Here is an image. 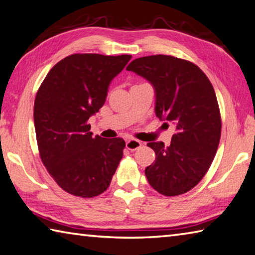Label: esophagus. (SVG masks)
<instances>
[{"mask_svg": "<svg viewBox=\"0 0 255 255\" xmlns=\"http://www.w3.org/2000/svg\"><path fill=\"white\" fill-rule=\"evenodd\" d=\"M142 145H143V143L136 139H130L127 141V148L131 151H135L139 148H141Z\"/></svg>", "mask_w": 255, "mask_h": 255, "instance_id": "1", "label": "esophagus"}]
</instances>
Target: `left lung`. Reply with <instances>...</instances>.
Masks as SVG:
<instances>
[{"instance_id": "8db88e82", "label": "left lung", "mask_w": 255, "mask_h": 255, "mask_svg": "<svg viewBox=\"0 0 255 255\" xmlns=\"http://www.w3.org/2000/svg\"><path fill=\"white\" fill-rule=\"evenodd\" d=\"M152 85L155 115L176 125L170 145L149 142L155 161L150 186L164 196L185 194L203 179L215 157L222 121L213 85L198 66L166 55L141 57L127 67Z\"/></svg>"}]
</instances>
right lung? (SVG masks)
<instances>
[{"instance_id":"obj_1","label":"right lung","mask_w":255,"mask_h":255,"mask_svg":"<svg viewBox=\"0 0 255 255\" xmlns=\"http://www.w3.org/2000/svg\"><path fill=\"white\" fill-rule=\"evenodd\" d=\"M131 58L75 53L57 62L39 88L33 119L40 158L68 194L92 198L109 188L125 142L93 136L87 121L104 105L111 82Z\"/></svg>"}]
</instances>
